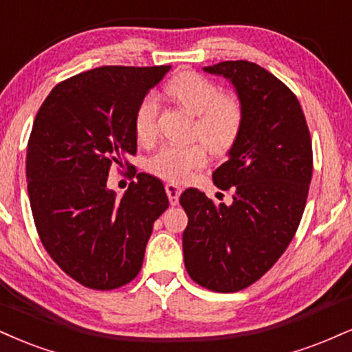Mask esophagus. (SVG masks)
<instances>
[{
    "instance_id": "obj_1",
    "label": "esophagus",
    "mask_w": 352,
    "mask_h": 352,
    "mask_svg": "<svg viewBox=\"0 0 352 352\" xmlns=\"http://www.w3.org/2000/svg\"><path fill=\"white\" fill-rule=\"evenodd\" d=\"M165 192L168 195V200H170V205L175 206L179 203V197L182 193V188L177 187L175 184H167L165 185Z\"/></svg>"
}]
</instances>
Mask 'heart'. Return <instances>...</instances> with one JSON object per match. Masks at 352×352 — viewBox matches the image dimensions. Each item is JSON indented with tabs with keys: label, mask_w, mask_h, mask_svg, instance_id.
Returning <instances> with one entry per match:
<instances>
[{
	"label": "heart",
	"mask_w": 352,
	"mask_h": 352,
	"mask_svg": "<svg viewBox=\"0 0 352 352\" xmlns=\"http://www.w3.org/2000/svg\"><path fill=\"white\" fill-rule=\"evenodd\" d=\"M167 91L177 103L197 114L195 135L201 138L211 151L221 154L231 149L244 121L243 103L238 96L224 95L219 85L197 72L180 74L167 85ZM159 109V96L154 91L147 93L138 104L134 114V133L139 142L151 144L155 139ZM204 144H164L149 155L146 168L160 179L180 184L188 180L195 170L206 164L208 151Z\"/></svg>",
	"instance_id": "b5f03b06"
}]
</instances>
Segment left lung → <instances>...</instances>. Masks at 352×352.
Returning <instances> with one entry per match:
<instances>
[{
  "mask_svg": "<svg viewBox=\"0 0 352 352\" xmlns=\"http://www.w3.org/2000/svg\"><path fill=\"white\" fill-rule=\"evenodd\" d=\"M205 72L231 80L244 121L213 173L232 205H214L195 188L182 193L184 261L193 282L230 294L259 280L294 239L311 182V138L294 91L257 63L228 60Z\"/></svg>",
  "mask_w": 352,
  "mask_h": 352,
  "instance_id": "1",
  "label": "left lung"
}]
</instances>
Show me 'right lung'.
<instances>
[{
  "label": "right lung",
  "instance_id": "obj_1",
  "mask_svg": "<svg viewBox=\"0 0 352 352\" xmlns=\"http://www.w3.org/2000/svg\"><path fill=\"white\" fill-rule=\"evenodd\" d=\"M168 70L111 65L74 75L55 85L34 120L26 154L34 224L55 264L87 289L133 280L168 208L162 182L126 160L138 151L135 108ZM114 163L138 179L122 199L106 187Z\"/></svg>",
  "mask_w": 352,
  "mask_h": 352
}]
</instances>
